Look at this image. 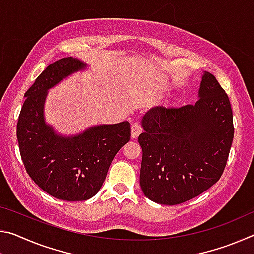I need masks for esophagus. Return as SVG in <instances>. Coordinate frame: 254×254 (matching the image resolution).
Returning a JSON list of instances; mask_svg holds the SVG:
<instances>
[{
	"instance_id": "obj_1",
	"label": "esophagus",
	"mask_w": 254,
	"mask_h": 254,
	"mask_svg": "<svg viewBox=\"0 0 254 254\" xmlns=\"http://www.w3.org/2000/svg\"><path fill=\"white\" fill-rule=\"evenodd\" d=\"M141 132H142V127H141L140 124L139 123H133L132 127H131V134H132L133 139H135V137L139 136Z\"/></svg>"
}]
</instances>
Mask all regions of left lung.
Returning <instances> with one entry per match:
<instances>
[{
	"label": "left lung",
	"instance_id": "8db88e82",
	"mask_svg": "<svg viewBox=\"0 0 254 254\" xmlns=\"http://www.w3.org/2000/svg\"><path fill=\"white\" fill-rule=\"evenodd\" d=\"M195 104L156 106L142 119L140 186L154 203L177 205L218 182L234 136L229 96L205 71Z\"/></svg>",
	"mask_w": 254,
	"mask_h": 254
}]
</instances>
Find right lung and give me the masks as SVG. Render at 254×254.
Listing matches in <instances>:
<instances>
[{
    "label": "right lung",
    "instance_id": "add662e5",
    "mask_svg": "<svg viewBox=\"0 0 254 254\" xmlns=\"http://www.w3.org/2000/svg\"><path fill=\"white\" fill-rule=\"evenodd\" d=\"M85 67L86 64L72 57L50 64L25 92L16 124L20 154L28 175L47 194L68 201L96 195L115 154L131 139L127 121L93 127L74 136L59 135L46 124L47 91Z\"/></svg>",
    "mask_w": 254,
    "mask_h": 254
}]
</instances>
